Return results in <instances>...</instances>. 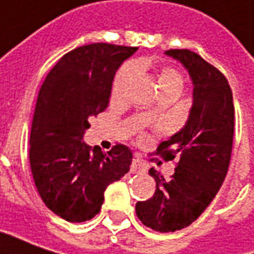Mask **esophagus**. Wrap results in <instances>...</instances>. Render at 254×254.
I'll return each mask as SVG.
<instances>
[{"mask_svg":"<svg viewBox=\"0 0 254 254\" xmlns=\"http://www.w3.org/2000/svg\"><path fill=\"white\" fill-rule=\"evenodd\" d=\"M145 163L139 159H134L132 163H131V172L132 174H136V172H143L145 171Z\"/></svg>","mask_w":254,"mask_h":254,"instance_id":"34e87169","label":"esophagus"}]
</instances>
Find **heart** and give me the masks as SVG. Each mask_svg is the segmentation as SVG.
I'll list each match as a JSON object with an SVG mask.
<instances>
[{"label": "heart", "mask_w": 254, "mask_h": 254, "mask_svg": "<svg viewBox=\"0 0 254 254\" xmlns=\"http://www.w3.org/2000/svg\"><path fill=\"white\" fill-rule=\"evenodd\" d=\"M141 68H143V64L139 63V64H135V65L127 64V65L122 66L119 69L112 86V95L115 98H120V97H123L127 93L131 82L135 78V69H141ZM156 79H157V86H159L160 91L167 89L182 90V86H183L182 75L179 73L178 69L172 68V66H163V68H160L159 71H157V75H156Z\"/></svg>", "instance_id": "heart-1"}]
</instances>
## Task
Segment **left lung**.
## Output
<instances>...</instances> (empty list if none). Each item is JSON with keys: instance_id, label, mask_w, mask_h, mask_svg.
I'll list each match as a JSON object with an SVG mask.
<instances>
[{"instance_id": "8db88e82", "label": "left lung", "mask_w": 254, "mask_h": 254, "mask_svg": "<svg viewBox=\"0 0 254 254\" xmlns=\"http://www.w3.org/2000/svg\"><path fill=\"white\" fill-rule=\"evenodd\" d=\"M165 55L189 71L193 107L186 126L154 152L167 161L178 156L175 174L165 181L150 168L156 191L152 198L138 201L135 210L146 227L172 233L197 220L222 186L233 150L234 102L226 76L201 56L189 49H170Z\"/></svg>"}]
</instances>
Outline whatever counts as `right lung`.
<instances>
[{
  "mask_svg": "<svg viewBox=\"0 0 254 254\" xmlns=\"http://www.w3.org/2000/svg\"><path fill=\"white\" fill-rule=\"evenodd\" d=\"M138 48L90 44L61 57L39 90L30 135V165L45 205L66 222L90 220L104 191L130 171L132 152L86 145L89 119L109 104L115 73Z\"/></svg>",
  "mask_w": 254,
  "mask_h": 254,
  "instance_id": "right-lung-1",
  "label": "right lung"
}]
</instances>
